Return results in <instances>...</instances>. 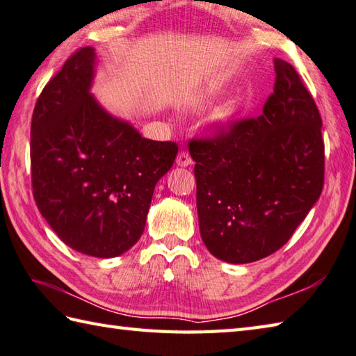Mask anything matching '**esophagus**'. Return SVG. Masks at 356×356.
<instances>
[{
    "instance_id": "esophagus-1",
    "label": "esophagus",
    "mask_w": 356,
    "mask_h": 356,
    "mask_svg": "<svg viewBox=\"0 0 356 356\" xmlns=\"http://www.w3.org/2000/svg\"><path fill=\"white\" fill-rule=\"evenodd\" d=\"M177 164H178L179 167L191 165V164H192V158H191L189 153L184 152V150H181V152L178 153V156H177Z\"/></svg>"
}]
</instances>
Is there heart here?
I'll list each match as a JSON object with an SVG mask.
<instances>
[{
	"label": "heart",
	"instance_id": "heart-1",
	"mask_svg": "<svg viewBox=\"0 0 356 356\" xmlns=\"http://www.w3.org/2000/svg\"><path fill=\"white\" fill-rule=\"evenodd\" d=\"M203 100H204V96H200L193 100V104L198 105L203 102ZM237 115H238V104L236 100H227V102L217 106L216 111L212 113V122L218 127H226L237 118Z\"/></svg>",
	"mask_w": 356,
	"mask_h": 356
}]
</instances>
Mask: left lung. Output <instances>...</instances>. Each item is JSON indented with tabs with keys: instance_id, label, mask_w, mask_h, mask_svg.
<instances>
[{
	"instance_id": "obj_1",
	"label": "left lung",
	"mask_w": 356,
	"mask_h": 356,
	"mask_svg": "<svg viewBox=\"0 0 356 356\" xmlns=\"http://www.w3.org/2000/svg\"><path fill=\"white\" fill-rule=\"evenodd\" d=\"M274 70L264 115L189 144L201 238L227 264H251L276 252L323 192L318 106L290 63L274 58Z\"/></svg>"
}]
</instances>
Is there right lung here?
I'll list each match as a JSON object with an SVG mask.
<instances>
[{"mask_svg":"<svg viewBox=\"0 0 356 356\" xmlns=\"http://www.w3.org/2000/svg\"><path fill=\"white\" fill-rule=\"evenodd\" d=\"M96 52L86 46L44 86L31 124L32 192L63 243L118 257L143 236L153 191L178 145L140 136L91 95Z\"/></svg>","mask_w":356,"mask_h":356,"instance_id":"obj_1","label":"right lung"}]
</instances>
